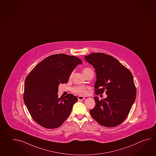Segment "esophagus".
Returning a JSON list of instances; mask_svg holds the SVG:
<instances>
[{
  "label": "esophagus",
  "mask_w": 156,
  "mask_h": 156,
  "mask_svg": "<svg viewBox=\"0 0 156 156\" xmlns=\"http://www.w3.org/2000/svg\"><path fill=\"white\" fill-rule=\"evenodd\" d=\"M85 99V98L83 97V96H81V95H79L78 97V101H82V100H84Z\"/></svg>",
  "instance_id": "obj_1"
}]
</instances>
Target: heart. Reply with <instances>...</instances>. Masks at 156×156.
<instances>
[{
  "instance_id": "heart-1",
  "label": "heart",
  "mask_w": 156,
  "mask_h": 156,
  "mask_svg": "<svg viewBox=\"0 0 156 156\" xmlns=\"http://www.w3.org/2000/svg\"><path fill=\"white\" fill-rule=\"evenodd\" d=\"M91 69L89 68L88 67H86L85 68L83 69V73L84 74H86L89 70H90ZM73 72H72L70 75V78H71L73 76ZM87 87L86 86H75L72 88V91L74 93H76L77 94H79L80 95H84L87 94Z\"/></svg>"
}]
</instances>
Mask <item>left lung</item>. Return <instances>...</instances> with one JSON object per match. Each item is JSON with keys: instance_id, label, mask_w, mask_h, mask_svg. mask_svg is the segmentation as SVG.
<instances>
[{"instance_id": "left-lung-1", "label": "left lung", "mask_w": 156, "mask_h": 156, "mask_svg": "<svg viewBox=\"0 0 156 156\" xmlns=\"http://www.w3.org/2000/svg\"><path fill=\"white\" fill-rule=\"evenodd\" d=\"M84 58L95 69V94H103L105 91L107 95L103 100L95 97V107L89 112L101 126H117L127 118L136 99L137 90L133 75L110 55L93 53Z\"/></svg>"}]
</instances>
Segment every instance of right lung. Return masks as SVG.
Returning <instances> with one entry per match:
<instances>
[{"mask_svg":"<svg viewBox=\"0 0 156 156\" xmlns=\"http://www.w3.org/2000/svg\"><path fill=\"white\" fill-rule=\"evenodd\" d=\"M82 60L64 54L51 55L35 66L27 76L23 99L32 118L43 127H60L70 115L76 96L58 98L60 83H66Z\"/></svg>","mask_w":156,"mask_h":156,"instance_id":"add662e5","label":"right lung"}]
</instances>
